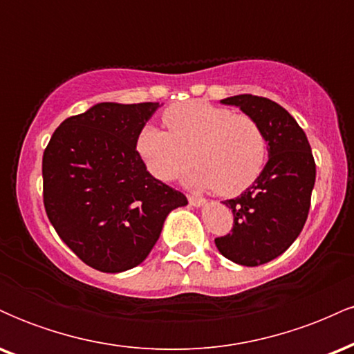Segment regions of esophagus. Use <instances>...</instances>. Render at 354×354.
<instances>
[{
    "label": "esophagus",
    "instance_id": "obj_1",
    "mask_svg": "<svg viewBox=\"0 0 354 354\" xmlns=\"http://www.w3.org/2000/svg\"><path fill=\"white\" fill-rule=\"evenodd\" d=\"M188 201L191 206H194V208H200V206H203L206 203L205 198H200V196H188Z\"/></svg>",
    "mask_w": 354,
    "mask_h": 354
}]
</instances>
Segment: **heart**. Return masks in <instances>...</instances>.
Instances as JSON below:
<instances>
[{
	"mask_svg": "<svg viewBox=\"0 0 354 354\" xmlns=\"http://www.w3.org/2000/svg\"><path fill=\"white\" fill-rule=\"evenodd\" d=\"M168 131L148 124L140 131L136 149L158 180H173L193 163L189 186L236 196L250 188L266 163V138L248 115L205 101H186L163 115Z\"/></svg>",
	"mask_w": 354,
	"mask_h": 354,
	"instance_id": "1",
	"label": "heart"
}]
</instances>
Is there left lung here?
<instances>
[{"mask_svg": "<svg viewBox=\"0 0 354 354\" xmlns=\"http://www.w3.org/2000/svg\"><path fill=\"white\" fill-rule=\"evenodd\" d=\"M221 103L239 108L259 124L268 163L245 193L223 201L233 211L234 225L214 243L236 265H265L293 245L306 223L316 180L311 146L295 118L274 101L238 95Z\"/></svg>", "mask_w": 354, "mask_h": 354, "instance_id": "left-lung-1", "label": "left lung"}]
</instances>
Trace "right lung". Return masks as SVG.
<instances>
[{
    "instance_id": "1",
    "label": "right lung",
    "mask_w": 354,
    "mask_h": 354,
    "mask_svg": "<svg viewBox=\"0 0 354 354\" xmlns=\"http://www.w3.org/2000/svg\"><path fill=\"white\" fill-rule=\"evenodd\" d=\"M160 103H98L64 120L43 154V198L59 238L88 266L121 273L143 263L186 196L151 176L136 151Z\"/></svg>"
}]
</instances>
